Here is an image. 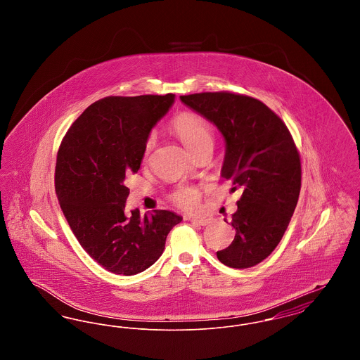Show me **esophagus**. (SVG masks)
I'll list each match as a JSON object with an SVG mask.
<instances>
[{"label":"esophagus","instance_id":"1","mask_svg":"<svg viewBox=\"0 0 360 360\" xmlns=\"http://www.w3.org/2000/svg\"><path fill=\"white\" fill-rule=\"evenodd\" d=\"M188 220H190V223L200 225V226H206L207 224L210 223L209 219H188Z\"/></svg>","mask_w":360,"mask_h":360}]
</instances>
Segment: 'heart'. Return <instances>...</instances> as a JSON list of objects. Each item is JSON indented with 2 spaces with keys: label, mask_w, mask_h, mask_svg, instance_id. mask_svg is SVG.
I'll list each match as a JSON object with an SVG mask.
<instances>
[{
  "label": "heart",
  "mask_w": 360,
  "mask_h": 360,
  "mask_svg": "<svg viewBox=\"0 0 360 360\" xmlns=\"http://www.w3.org/2000/svg\"><path fill=\"white\" fill-rule=\"evenodd\" d=\"M172 128L191 154H195L205 147H213V132L210 125L195 113H179L172 119ZM154 146L155 135H150L144 146V159L148 158ZM172 201L185 210H194L200 202V191L191 186H182L172 193Z\"/></svg>",
  "instance_id": "heart-1"
}]
</instances>
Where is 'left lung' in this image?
Instances as JSON below:
<instances>
[{
	"label": "left lung",
	"instance_id": "left-lung-1",
	"mask_svg": "<svg viewBox=\"0 0 360 360\" xmlns=\"http://www.w3.org/2000/svg\"><path fill=\"white\" fill-rule=\"evenodd\" d=\"M181 101L213 122L225 139L221 175L243 194L232 214L236 231L217 251L228 267L248 269L279 244L301 190V159L285 122L257 98L229 93H195Z\"/></svg>",
	"mask_w": 360,
	"mask_h": 360
}]
</instances>
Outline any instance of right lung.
<instances>
[{
	"label": "right lung",
	"instance_id": "1",
	"mask_svg": "<svg viewBox=\"0 0 360 360\" xmlns=\"http://www.w3.org/2000/svg\"><path fill=\"white\" fill-rule=\"evenodd\" d=\"M175 96L105 97L91 103L63 137L55 191L72 233L86 252L113 274L147 270L165 251L182 217L170 210L128 214L125 175L139 172L144 146Z\"/></svg>",
	"mask_w": 360,
	"mask_h": 360
}]
</instances>
